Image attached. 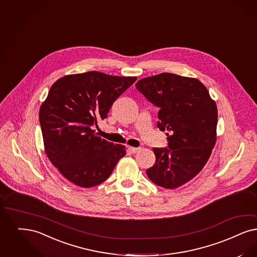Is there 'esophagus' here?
<instances>
[{
	"label": "esophagus",
	"instance_id": "1",
	"mask_svg": "<svg viewBox=\"0 0 257 257\" xmlns=\"http://www.w3.org/2000/svg\"><path fill=\"white\" fill-rule=\"evenodd\" d=\"M128 150L130 151V153H132V154H136V153H138L141 149H140V148H136V147H131V146H129V147H128Z\"/></svg>",
	"mask_w": 257,
	"mask_h": 257
}]
</instances>
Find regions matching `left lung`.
<instances>
[{
	"label": "left lung",
	"instance_id": "8db88e82",
	"mask_svg": "<svg viewBox=\"0 0 257 257\" xmlns=\"http://www.w3.org/2000/svg\"><path fill=\"white\" fill-rule=\"evenodd\" d=\"M136 87L160 110L158 128L167 131L168 147L154 148L156 163L146 170L155 185L177 188L193 179L216 143L217 106L196 78L164 72L139 80Z\"/></svg>",
	"mask_w": 257,
	"mask_h": 257
}]
</instances>
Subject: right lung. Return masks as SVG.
<instances>
[{
	"instance_id": "obj_1",
	"label": "right lung",
	"mask_w": 257,
	"mask_h": 257,
	"mask_svg": "<svg viewBox=\"0 0 257 257\" xmlns=\"http://www.w3.org/2000/svg\"><path fill=\"white\" fill-rule=\"evenodd\" d=\"M136 80L88 72L66 75L51 87L39 111L45 151L72 184L100 185L126 154L123 145L99 138L92 126L107 117L113 103Z\"/></svg>"
}]
</instances>
